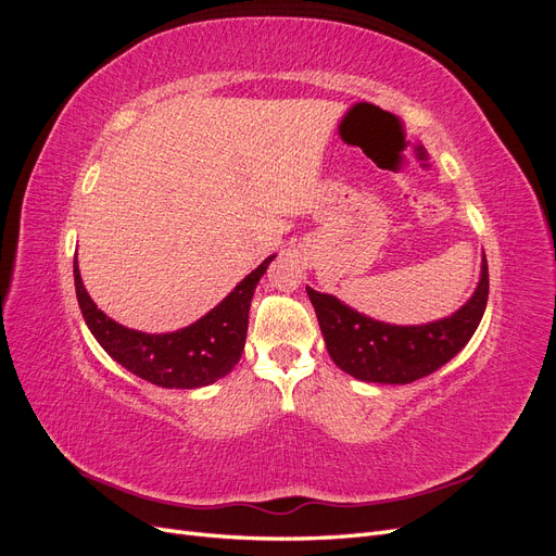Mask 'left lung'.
Segmentation results:
<instances>
[{
  "label": "left lung",
  "instance_id": "obj_1",
  "mask_svg": "<svg viewBox=\"0 0 556 556\" xmlns=\"http://www.w3.org/2000/svg\"><path fill=\"white\" fill-rule=\"evenodd\" d=\"M306 292L336 366L364 382L408 384L439 371L470 341L490 296V271L482 255L473 296L450 317L417 327L384 325L352 311L331 294L311 288Z\"/></svg>",
  "mask_w": 556,
  "mask_h": 556
}]
</instances>
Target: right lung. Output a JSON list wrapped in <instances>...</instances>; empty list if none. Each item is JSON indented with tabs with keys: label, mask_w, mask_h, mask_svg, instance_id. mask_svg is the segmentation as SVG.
Masks as SVG:
<instances>
[{
	"label": "right lung",
	"mask_w": 556,
	"mask_h": 556,
	"mask_svg": "<svg viewBox=\"0 0 556 556\" xmlns=\"http://www.w3.org/2000/svg\"><path fill=\"white\" fill-rule=\"evenodd\" d=\"M274 257H266L194 325L172 333L134 331L99 311L83 288L74 257L78 306L97 343L127 371L166 390H197L225 378L239 364L248 333L250 301Z\"/></svg>",
	"instance_id": "1"
}]
</instances>
